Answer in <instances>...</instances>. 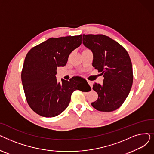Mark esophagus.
I'll use <instances>...</instances> for the list:
<instances>
[{
  "label": "esophagus",
  "instance_id": "obj_1",
  "mask_svg": "<svg viewBox=\"0 0 154 154\" xmlns=\"http://www.w3.org/2000/svg\"><path fill=\"white\" fill-rule=\"evenodd\" d=\"M88 84L90 85V86L91 87H92V86H93V82L92 81H91V80H88Z\"/></svg>",
  "mask_w": 154,
  "mask_h": 154
}]
</instances>
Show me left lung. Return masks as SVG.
<instances>
[{"label":"left lung","mask_w":154,"mask_h":154,"mask_svg":"<svg viewBox=\"0 0 154 154\" xmlns=\"http://www.w3.org/2000/svg\"><path fill=\"white\" fill-rule=\"evenodd\" d=\"M82 40L84 46L93 53L92 66L104 77L102 85L95 83L93 85L98 99L92 106L99 111H114L122 106L132 85L130 57L122 45L107 36L84 34Z\"/></svg>","instance_id":"8db88e82"}]
</instances>
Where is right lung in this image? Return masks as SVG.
Masks as SVG:
<instances>
[{
	"instance_id": "obj_1",
	"label": "right lung",
	"mask_w": 154,
	"mask_h": 154,
	"mask_svg": "<svg viewBox=\"0 0 154 154\" xmlns=\"http://www.w3.org/2000/svg\"><path fill=\"white\" fill-rule=\"evenodd\" d=\"M82 44V35L51 38L27 53L21 74L22 82L30 107L37 114L54 117L67 109L73 92L77 88L74 80L56 79L57 69L66 66L70 54ZM88 88H91L87 80Z\"/></svg>"
}]
</instances>
